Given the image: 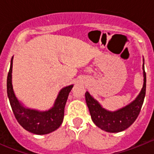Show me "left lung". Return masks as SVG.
Instances as JSON below:
<instances>
[{
  "label": "left lung",
  "instance_id": "left-lung-1",
  "mask_svg": "<svg viewBox=\"0 0 154 154\" xmlns=\"http://www.w3.org/2000/svg\"><path fill=\"white\" fill-rule=\"evenodd\" d=\"M143 69L144 82L140 93L133 103L118 111L109 112L104 109L98 102L90 96L89 92H85V101L89 107L91 117L98 127L109 133H118L127 129L135 122L140 112L146 95V78L144 69V62Z\"/></svg>",
  "mask_w": 154,
  "mask_h": 154
}]
</instances>
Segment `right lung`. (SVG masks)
I'll use <instances>...</instances> for the list:
<instances>
[{"label":"right lung","mask_w":154,"mask_h":154,"mask_svg":"<svg viewBox=\"0 0 154 154\" xmlns=\"http://www.w3.org/2000/svg\"><path fill=\"white\" fill-rule=\"evenodd\" d=\"M12 58L7 78V92L11 106L16 119L24 130L35 134H48L57 130L62 123L65 103L73 85L65 87L61 90L54 106L46 112H38L23 107L14 93L11 83Z\"/></svg>","instance_id":"obj_1"}]
</instances>
